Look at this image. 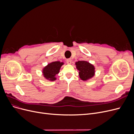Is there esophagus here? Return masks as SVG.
Wrapping results in <instances>:
<instances>
[{"label": "esophagus", "mask_w": 134, "mask_h": 134, "mask_svg": "<svg viewBox=\"0 0 134 134\" xmlns=\"http://www.w3.org/2000/svg\"><path fill=\"white\" fill-rule=\"evenodd\" d=\"M72 60L71 59H67V61H66V62H67V64H68V65H70V64H71V63H72Z\"/></svg>", "instance_id": "obj_1"}]
</instances>
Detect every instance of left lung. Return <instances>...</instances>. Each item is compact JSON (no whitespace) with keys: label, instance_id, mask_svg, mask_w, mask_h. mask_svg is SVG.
Instances as JSON below:
<instances>
[{"label":"left lung","instance_id":"obj_1","mask_svg":"<svg viewBox=\"0 0 134 134\" xmlns=\"http://www.w3.org/2000/svg\"><path fill=\"white\" fill-rule=\"evenodd\" d=\"M80 79L87 81L92 78L95 75L94 66L86 61H78L75 63Z\"/></svg>","mask_w":134,"mask_h":134}]
</instances>
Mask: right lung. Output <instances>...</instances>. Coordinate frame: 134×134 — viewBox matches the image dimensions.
Instances as JSON below:
<instances>
[{
	"instance_id": "add662e5",
	"label": "right lung",
	"mask_w": 134,
	"mask_h": 134,
	"mask_svg": "<svg viewBox=\"0 0 134 134\" xmlns=\"http://www.w3.org/2000/svg\"><path fill=\"white\" fill-rule=\"evenodd\" d=\"M64 63L60 61H53L42 68V73L44 78L47 80L54 81L56 80V75L59 73L60 70Z\"/></svg>"
}]
</instances>
